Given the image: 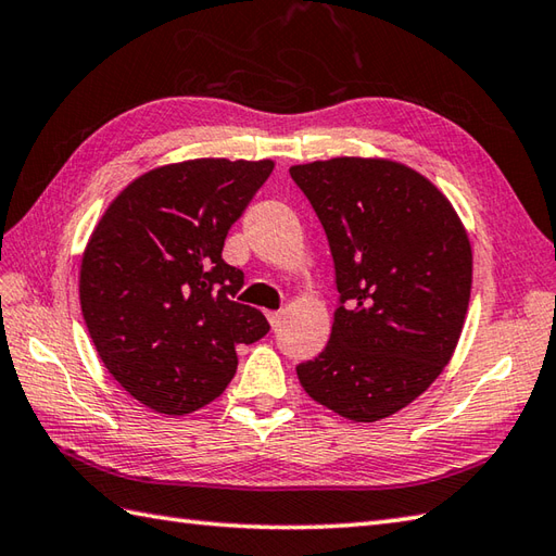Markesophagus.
Returning a JSON list of instances; mask_svg holds the SVG:
<instances>
[{"instance_id":"34e87169","label":"esophagus","mask_w":556,"mask_h":556,"mask_svg":"<svg viewBox=\"0 0 556 556\" xmlns=\"http://www.w3.org/2000/svg\"><path fill=\"white\" fill-rule=\"evenodd\" d=\"M265 315H267V320H269V325L277 329V327H279V323H281V311H267Z\"/></svg>"}]
</instances>
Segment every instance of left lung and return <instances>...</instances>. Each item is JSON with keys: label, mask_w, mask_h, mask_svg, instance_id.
Segmentation results:
<instances>
[{"label": "left lung", "mask_w": 556, "mask_h": 556, "mask_svg": "<svg viewBox=\"0 0 556 556\" xmlns=\"http://www.w3.org/2000/svg\"><path fill=\"white\" fill-rule=\"evenodd\" d=\"M334 260L339 305L320 356L296 365L317 404L358 422L408 406L452 358L473 255L454 207L404 164L337 157L299 164Z\"/></svg>", "instance_id": "1"}]
</instances>
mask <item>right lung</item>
Wrapping results in <instances>:
<instances>
[{"instance_id":"right-lung-1","label":"right lung","mask_w":556,"mask_h":556,"mask_svg":"<svg viewBox=\"0 0 556 556\" xmlns=\"http://www.w3.org/2000/svg\"><path fill=\"white\" fill-rule=\"evenodd\" d=\"M275 162L191 160L138 176L92 231L80 263V311L104 368L140 404L184 416L217 399L236 344L269 332L233 301L243 271L224 239Z\"/></svg>"}]
</instances>
